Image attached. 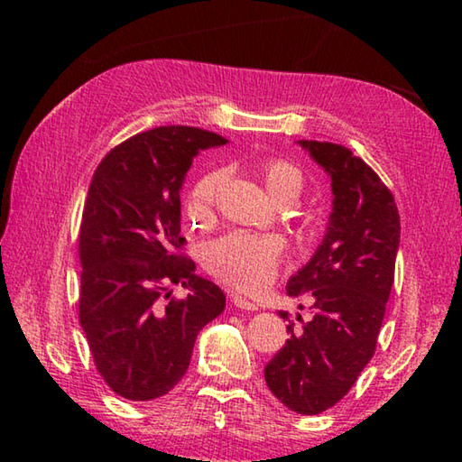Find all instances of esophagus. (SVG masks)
<instances>
[{"label": "esophagus", "instance_id": "obj_1", "mask_svg": "<svg viewBox=\"0 0 462 462\" xmlns=\"http://www.w3.org/2000/svg\"><path fill=\"white\" fill-rule=\"evenodd\" d=\"M232 303L236 308H240V310H246V311H256L259 310V306H256L254 301H248L246 297H242V295H238V293H232Z\"/></svg>", "mask_w": 462, "mask_h": 462}]
</instances>
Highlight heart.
Instances as JSON below:
<instances>
[{
  "label": "heart",
  "instance_id": "heart-1",
  "mask_svg": "<svg viewBox=\"0 0 462 462\" xmlns=\"http://www.w3.org/2000/svg\"><path fill=\"white\" fill-rule=\"evenodd\" d=\"M263 181L271 198L277 199L285 193H300L303 177L291 162L269 161L263 165ZM220 183V171L199 179L189 195V214L193 217L208 216ZM281 253H283V240L279 236L234 232L208 246L206 267L236 287H259L275 275Z\"/></svg>",
  "mask_w": 462,
  "mask_h": 462
}]
</instances>
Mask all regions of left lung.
<instances>
[{
    "instance_id": "1",
    "label": "left lung",
    "mask_w": 462,
    "mask_h": 462,
    "mask_svg": "<svg viewBox=\"0 0 462 462\" xmlns=\"http://www.w3.org/2000/svg\"><path fill=\"white\" fill-rule=\"evenodd\" d=\"M330 177L332 212L316 253L287 281V295L311 301L310 322L287 311L289 338L264 366V381L291 411L314 416L338 403L371 361L393 285L400 214L377 173L346 146L297 140ZM301 308V306H300Z\"/></svg>"
}]
</instances>
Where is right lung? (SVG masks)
Returning a JSON list of instances; mask_svg holds the SVG:
<instances>
[{"label":"right lung","mask_w":462,"mask_h":462,"mask_svg":"<svg viewBox=\"0 0 462 462\" xmlns=\"http://www.w3.org/2000/svg\"><path fill=\"white\" fill-rule=\"evenodd\" d=\"M226 143L191 126L152 128L116 146L93 173L79 232V322L99 374L126 400L169 393L199 330L226 308L222 289L175 253L185 240L187 171L199 151ZM171 282L190 289L185 300L162 301Z\"/></svg>","instance_id":"1"}]
</instances>
